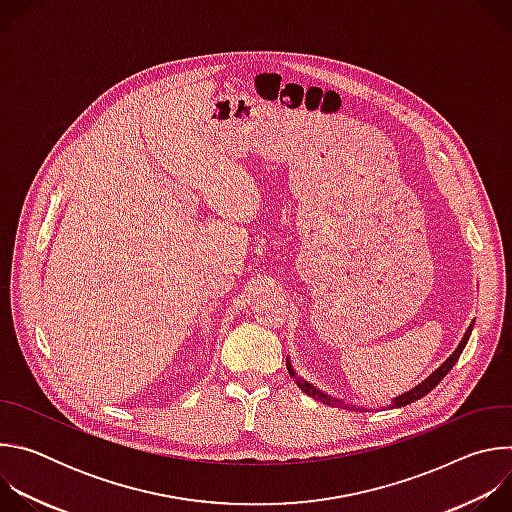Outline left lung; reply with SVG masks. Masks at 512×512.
I'll use <instances>...</instances> for the list:
<instances>
[{"instance_id": "left-lung-1", "label": "left lung", "mask_w": 512, "mask_h": 512, "mask_svg": "<svg viewBox=\"0 0 512 512\" xmlns=\"http://www.w3.org/2000/svg\"><path fill=\"white\" fill-rule=\"evenodd\" d=\"M472 328H474V322L468 326V330L464 332V336H462V340H460V344H458V348L440 364V367H437L425 381H421L419 385H415L411 391H407V393H403V395H399V397H395L393 401H391V405L389 407H405V405H409V403H413V401H417V399H421V397H425L431 389H435L437 385H440V381L452 371V367L454 364L458 362V358H460V354H462V350H464V346L468 344V338H470V334H472ZM287 362V371H289V375L296 379V383L300 385V389L304 391V393H308L310 397H314V399H318V401H322V403H326V405H340V407H346V409H356L354 405H346L344 401H340V399H334V397H330V395H326V393H322L320 389H316L312 383H308V381H304L302 377H298L296 375V371H294V367H291V362H289V358L285 360ZM358 409H362V407H358Z\"/></svg>"}]
</instances>
